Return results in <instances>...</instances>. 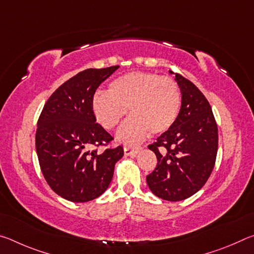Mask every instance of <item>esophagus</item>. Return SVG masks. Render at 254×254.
I'll return each mask as SVG.
<instances>
[{"label": "esophagus", "instance_id": "34e87169", "mask_svg": "<svg viewBox=\"0 0 254 254\" xmlns=\"http://www.w3.org/2000/svg\"><path fill=\"white\" fill-rule=\"evenodd\" d=\"M139 150H140L139 147H124V154L130 157H135Z\"/></svg>", "mask_w": 254, "mask_h": 254}]
</instances>
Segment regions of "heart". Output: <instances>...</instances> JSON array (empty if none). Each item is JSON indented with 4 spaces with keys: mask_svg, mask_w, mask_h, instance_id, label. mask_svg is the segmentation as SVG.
<instances>
[{
    "mask_svg": "<svg viewBox=\"0 0 254 254\" xmlns=\"http://www.w3.org/2000/svg\"><path fill=\"white\" fill-rule=\"evenodd\" d=\"M182 94L174 78L151 72H130L115 78L107 93L98 92L93 98L94 114L107 130L117 127L130 110L131 119L124 124L119 137L135 143L147 133L161 134L178 118Z\"/></svg>",
    "mask_w": 254,
    "mask_h": 254,
    "instance_id": "1",
    "label": "heart"
}]
</instances>
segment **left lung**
Segmentation results:
<instances>
[{
	"instance_id": "obj_1",
	"label": "left lung",
	"mask_w": 254,
	"mask_h": 254,
	"mask_svg": "<svg viewBox=\"0 0 254 254\" xmlns=\"http://www.w3.org/2000/svg\"><path fill=\"white\" fill-rule=\"evenodd\" d=\"M176 80L182 106L174 126L149 144L158 162L147 176L150 190L170 201L186 199L204 186L218 148L217 124L207 98L184 76L176 74Z\"/></svg>"
}]
</instances>
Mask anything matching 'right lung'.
Here are the masks:
<instances>
[{
	"label": "right lung",
	"mask_w": 254,
	"mask_h": 254,
	"mask_svg": "<svg viewBox=\"0 0 254 254\" xmlns=\"http://www.w3.org/2000/svg\"><path fill=\"white\" fill-rule=\"evenodd\" d=\"M119 66L83 70L51 94L38 120L36 149L42 175L63 198L85 203L104 192L123 147L107 148L113 140L96 122L93 98Z\"/></svg>",
	"instance_id": "obj_1"
}]
</instances>
